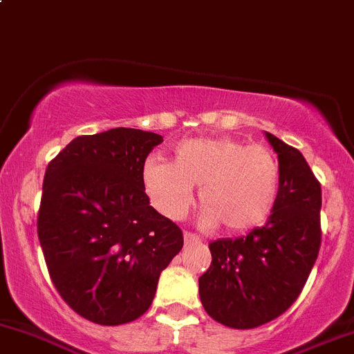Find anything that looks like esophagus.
Wrapping results in <instances>:
<instances>
[{
	"label": "esophagus",
	"mask_w": 354,
	"mask_h": 354,
	"mask_svg": "<svg viewBox=\"0 0 354 354\" xmlns=\"http://www.w3.org/2000/svg\"><path fill=\"white\" fill-rule=\"evenodd\" d=\"M184 240H185V243H201V239H199L198 235H194V233H187L185 232L184 233Z\"/></svg>",
	"instance_id": "1"
}]
</instances>
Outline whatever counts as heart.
Here are the masks:
<instances>
[{"instance_id": "1", "label": "heart", "mask_w": 354, "mask_h": 354, "mask_svg": "<svg viewBox=\"0 0 354 354\" xmlns=\"http://www.w3.org/2000/svg\"><path fill=\"white\" fill-rule=\"evenodd\" d=\"M281 169L269 148L235 138H191L176 145L174 163L148 158L143 185L153 206L180 220L198 187L203 227L223 225L228 233L261 227L274 209Z\"/></svg>"}]
</instances>
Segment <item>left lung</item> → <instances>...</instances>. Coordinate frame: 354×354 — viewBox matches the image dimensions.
Wrapping results in <instances>:
<instances>
[{
	"label": "left lung",
	"instance_id": "obj_1",
	"mask_svg": "<svg viewBox=\"0 0 354 354\" xmlns=\"http://www.w3.org/2000/svg\"><path fill=\"white\" fill-rule=\"evenodd\" d=\"M281 182L271 216L239 239L209 243L211 266L199 278L207 315L232 329H254L285 313L304 290L320 249L322 191L297 148L266 133Z\"/></svg>",
	"mask_w": 354,
	"mask_h": 354
}]
</instances>
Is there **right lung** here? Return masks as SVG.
Wrapping results in <instances>:
<instances>
[{
	"label": "right lung",
	"instance_id": "right-lung-1",
	"mask_svg": "<svg viewBox=\"0 0 354 354\" xmlns=\"http://www.w3.org/2000/svg\"><path fill=\"white\" fill-rule=\"evenodd\" d=\"M163 138L131 127L78 136L46 169L37 233L61 298L100 326L150 308L160 272L184 245L150 206L143 165Z\"/></svg>",
	"mask_w": 354,
	"mask_h": 354
}]
</instances>
